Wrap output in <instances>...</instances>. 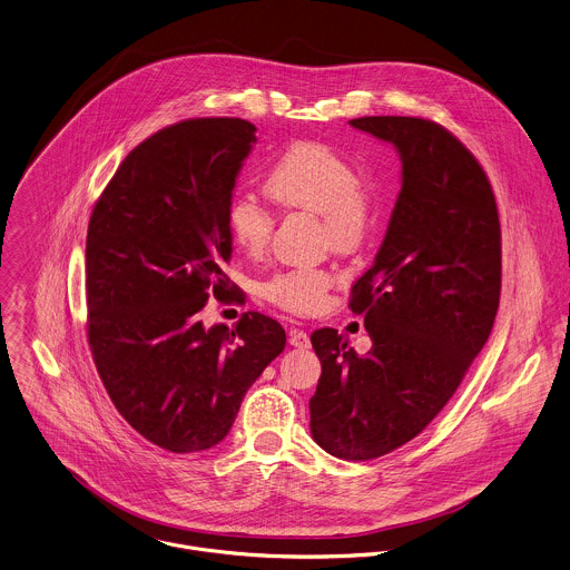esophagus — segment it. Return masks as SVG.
Here are the masks:
<instances>
[{"mask_svg": "<svg viewBox=\"0 0 570 570\" xmlns=\"http://www.w3.org/2000/svg\"><path fill=\"white\" fill-rule=\"evenodd\" d=\"M288 343L295 345V347H311V337H308V333H304L299 328H293L288 333Z\"/></svg>", "mask_w": 570, "mask_h": 570, "instance_id": "34e87169", "label": "esophagus"}]
</instances>
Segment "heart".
<instances>
[{
  "instance_id": "b5f03b06",
  "label": "heart",
  "mask_w": 570,
  "mask_h": 570,
  "mask_svg": "<svg viewBox=\"0 0 570 570\" xmlns=\"http://www.w3.org/2000/svg\"><path fill=\"white\" fill-rule=\"evenodd\" d=\"M266 194L284 209L322 216L331 244L347 253L356 248L372 220V196L352 160L317 140L291 145L268 169ZM233 242L248 255L262 253L273 235L271 212L250 194L237 191L227 205ZM333 277L320 266H295L264 282L268 302L308 315L324 308Z\"/></svg>"
}]
</instances>
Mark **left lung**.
<instances>
[{"label":"left lung","instance_id":"obj_1","mask_svg":"<svg viewBox=\"0 0 570 570\" xmlns=\"http://www.w3.org/2000/svg\"><path fill=\"white\" fill-rule=\"evenodd\" d=\"M350 125L392 142L403 178L374 264L350 291L372 347L358 356L335 328L311 335L322 361L311 432L328 454L372 460L436 419L489 340L502 235L491 183L450 129L421 116Z\"/></svg>","mask_w":570,"mask_h":570}]
</instances>
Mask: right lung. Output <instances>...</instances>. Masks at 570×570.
<instances>
[{"label":"right lung","instance_id":"1","mask_svg":"<svg viewBox=\"0 0 570 570\" xmlns=\"http://www.w3.org/2000/svg\"><path fill=\"white\" fill-rule=\"evenodd\" d=\"M255 142L244 118H187L118 165L86 239L88 343L118 414L149 443L191 454L218 445L246 390L284 350L255 311L205 328L209 297L239 299L223 266L227 205Z\"/></svg>","mask_w":570,"mask_h":570}]
</instances>
